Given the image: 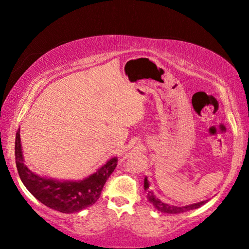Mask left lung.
I'll use <instances>...</instances> for the list:
<instances>
[{"mask_svg":"<svg viewBox=\"0 0 249 249\" xmlns=\"http://www.w3.org/2000/svg\"><path fill=\"white\" fill-rule=\"evenodd\" d=\"M144 189L146 190V193H147L148 203L151 204V205L154 207L155 210H158V211H160V212H162V213L177 214V213L187 212V211L198 209V207H200V206L203 205V204H205L207 202V200H202V202L189 204V205L181 206V207L175 206V205H170V204H166L164 202H162L161 199L158 198V197H155L154 193H153L152 190H149V182H148V180H147V177H145V179H144Z\"/></svg>","mask_w":249,"mask_h":249,"instance_id":"1","label":"left lung"}]
</instances>
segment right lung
I'll list each match as a JSON object with an SVG mask.
<instances>
[{"label": "right lung", "instance_id": "1", "mask_svg": "<svg viewBox=\"0 0 249 249\" xmlns=\"http://www.w3.org/2000/svg\"><path fill=\"white\" fill-rule=\"evenodd\" d=\"M15 154L19 177L30 194L50 209L67 214L80 212L93 205L118 164V158H112L81 180H57L38 176L23 163L20 128L16 135Z\"/></svg>", "mask_w": 249, "mask_h": 249}]
</instances>
